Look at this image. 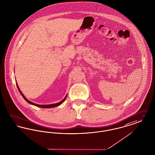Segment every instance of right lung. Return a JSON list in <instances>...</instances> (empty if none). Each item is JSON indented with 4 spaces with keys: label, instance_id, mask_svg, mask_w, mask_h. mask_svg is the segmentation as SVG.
<instances>
[{
    "label": "right lung",
    "instance_id": "obj_1",
    "mask_svg": "<svg viewBox=\"0 0 155 155\" xmlns=\"http://www.w3.org/2000/svg\"><path fill=\"white\" fill-rule=\"evenodd\" d=\"M16 85L17 87V89L18 90V91H20V94H21V96H23V97L24 98V99H25V100L27 102H28V103H30V104H33L34 106H37V107H41V108H52V107H57V106H59V105H61V104L65 100L66 98V96H66L61 101H60V102H59V103H55V104H47V105H40V104H35V103H34L33 102L29 101L28 99L26 98V97L23 95V94L22 93V92L21 91V90L19 89V87H18V85H17V82Z\"/></svg>",
    "mask_w": 155,
    "mask_h": 155
}]
</instances>
